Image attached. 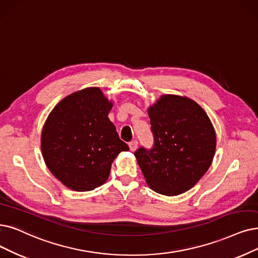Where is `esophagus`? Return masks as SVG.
<instances>
[{
  "instance_id": "34e87169",
  "label": "esophagus",
  "mask_w": 258,
  "mask_h": 258,
  "mask_svg": "<svg viewBox=\"0 0 258 258\" xmlns=\"http://www.w3.org/2000/svg\"><path fill=\"white\" fill-rule=\"evenodd\" d=\"M138 141H131L130 143H129V148H130V150L131 151H136L137 150V148H138Z\"/></svg>"
}]
</instances>
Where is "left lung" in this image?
Here are the masks:
<instances>
[{"label": "left lung", "mask_w": 258, "mask_h": 258, "mask_svg": "<svg viewBox=\"0 0 258 258\" xmlns=\"http://www.w3.org/2000/svg\"><path fill=\"white\" fill-rule=\"evenodd\" d=\"M153 146L135 156L149 187L165 196L190 189L210 168L216 135L204 110L194 100L164 95L148 109Z\"/></svg>", "instance_id": "left-lung-1"}]
</instances>
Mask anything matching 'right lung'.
Here are the masks:
<instances>
[{"label": "right lung", "mask_w": 258, "mask_h": 258, "mask_svg": "<svg viewBox=\"0 0 258 258\" xmlns=\"http://www.w3.org/2000/svg\"><path fill=\"white\" fill-rule=\"evenodd\" d=\"M112 108L98 88L67 96L48 115L41 149L50 172L67 187L92 190L104 184L111 165L129 147L108 118Z\"/></svg>", "instance_id": "1"}]
</instances>
